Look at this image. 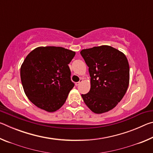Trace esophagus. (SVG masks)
Returning <instances> with one entry per match:
<instances>
[{"mask_svg":"<svg viewBox=\"0 0 153 153\" xmlns=\"http://www.w3.org/2000/svg\"><path fill=\"white\" fill-rule=\"evenodd\" d=\"M82 81H83V79L82 78H80L79 79V81L76 83V86H79V85L80 84V83L82 82Z\"/></svg>","mask_w":153,"mask_h":153,"instance_id":"obj_1","label":"esophagus"}]
</instances>
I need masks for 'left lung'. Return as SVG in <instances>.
<instances>
[{
    "label": "left lung",
    "instance_id": "1",
    "mask_svg": "<svg viewBox=\"0 0 153 153\" xmlns=\"http://www.w3.org/2000/svg\"><path fill=\"white\" fill-rule=\"evenodd\" d=\"M88 67L91 87L82 94L95 113L107 112L116 107L125 95L129 80V67L126 55L117 49L103 45L80 52Z\"/></svg>",
    "mask_w": 153,
    "mask_h": 153
}]
</instances>
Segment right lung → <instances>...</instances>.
Wrapping results in <instances>:
<instances>
[{
    "mask_svg": "<svg viewBox=\"0 0 153 153\" xmlns=\"http://www.w3.org/2000/svg\"><path fill=\"white\" fill-rule=\"evenodd\" d=\"M75 54L56 46L38 47L28 54L20 76L25 94L36 107L54 112L66 101L74 86L68 64Z\"/></svg>",
    "mask_w": 153,
    "mask_h": 153,
    "instance_id": "1",
    "label": "right lung"
}]
</instances>
